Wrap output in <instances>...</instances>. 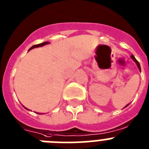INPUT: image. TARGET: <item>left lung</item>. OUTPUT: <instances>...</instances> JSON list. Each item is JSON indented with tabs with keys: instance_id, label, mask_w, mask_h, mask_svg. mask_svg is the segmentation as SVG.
Masks as SVG:
<instances>
[{
	"instance_id": "1",
	"label": "left lung",
	"mask_w": 149,
	"mask_h": 149,
	"mask_svg": "<svg viewBox=\"0 0 149 149\" xmlns=\"http://www.w3.org/2000/svg\"><path fill=\"white\" fill-rule=\"evenodd\" d=\"M131 58H132V60H133V61H134V62H135V63H136V64H137V67H138L139 70H140V72H141V69H140V63H139V62H138V61H137V60H136V58H134V55H132V56H131ZM129 104L126 105V106H125V107H124V108H125V107H127V106H129Z\"/></svg>"
}]
</instances>
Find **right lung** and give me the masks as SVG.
Returning a JSON list of instances; mask_svg holds the SVG:
<instances>
[{
	"mask_svg": "<svg viewBox=\"0 0 149 149\" xmlns=\"http://www.w3.org/2000/svg\"><path fill=\"white\" fill-rule=\"evenodd\" d=\"M49 42H43V43H40V44H38V45H34V46H32V47L30 48L29 49V50H31V49H34V48H36V47H40V46H44V45H46V44H49ZM26 109H27V108H26V107H24Z\"/></svg>",
	"mask_w": 149,
	"mask_h": 149,
	"instance_id": "1",
	"label": "right lung"
}]
</instances>
